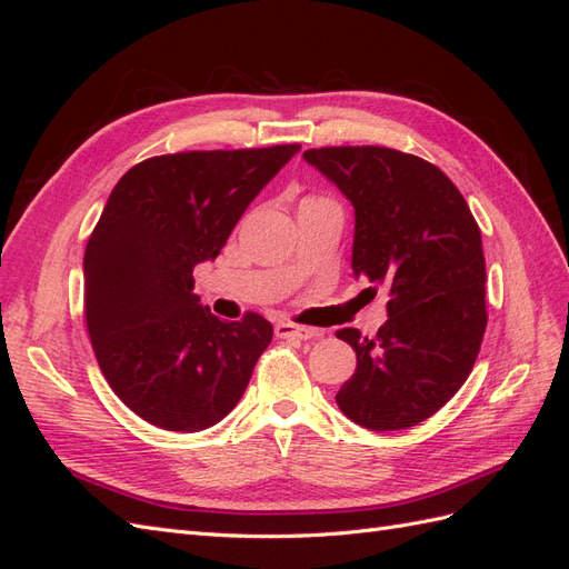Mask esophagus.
I'll list each match as a JSON object with an SVG mask.
<instances>
[{
	"label": "esophagus",
	"mask_w": 569,
	"mask_h": 569,
	"mask_svg": "<svg viewBox=\"0 0 569 569\" xmlns=\"http://www.w3.org/2000/svg\"><path fill=\"white\" fill-rule=\"evenodd\" d=\"M274 335H278L280 339L308 341V339H318V337H320V330H316V327L297 325V322H278V325H274Z\"/></svg>",
	"instance_id": "obj_1"
}]
</instances>
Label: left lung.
Returning <instances> with one entry per match:
<instances>
[{
	"mask_svg": "<svg viewBox=\"0 0 569 569\" xmlns=\"http://www.w3.org/2000/svg\"><path fill=\"white\" fill-rule=\"evenodd\" d=\"M303 159L353 203V274L389 291L375 337L337 330L358 360L337 406L372 432L432 418L470 377L487 330V266L470 206L443 170L399 149L320 147Z\"/></svg>",
	"mask_w": 569,
	"mask_h": 569,
	"instance_id": "left-lung-1",
	"label": "left lung"
}]
</instances>
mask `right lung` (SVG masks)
I'll list each match as a JSON object with an SVG mask.
<instances>
[{"mask_svg":"<svg viewBox=\"0 0 569 569\" xmlns=\"http://www.w3.org/2000/svg\"><path fill=\"white\" fill-rule=\"evenodd\" d=\"M301 144L151 157L118 180L84 249V322L101 375L134 416L199 432L242 399L272 325L226 322L192 270L226 247L256 194Z\"/></svg>","mask_w":569,"mask_h":569,"instance_id":"right-lung-1","label":"right lung"}]
</instances>
